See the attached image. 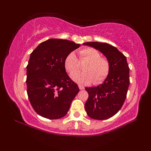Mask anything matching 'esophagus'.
Masks as SVG:
<instances>
[{
	"label": "esophagus",
	"mask_w": 151,
	"mask_h": 151,
	"mask_svg": "<svg viewBox=\"0 0 151 151\" xmlns=\"http://www.w3.org/2000/svg\"><path fill=\"white\" fill-rule=\"evenodd\" d=\"M79 89L81 90V89H84V87L83 86H81V85H79Z\"/></svg>",
	"instance_id": "obj_1"
}]
</instances>
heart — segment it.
<instances>
[{"instance_id": "b5f03b06", "label": "heart", "mask_w": 151, "mask_h": 151, "mask_svg": "<svg viewBox=\"0 0 151 151\" xmlns=\"http://www.w3.org/2000/svg\"><path fill=\"white\" fill-rule=\"evenodd\" d=\"M79 55V61L86 62L82 67L84 72L73 73L79 69V62L73 52L69 53L64 61L65 70L69 74H72V79L79 84H89L93 81V84H98L104 80L109 72L108 60L100 58L99 52L92 47L81 49Z\"/></svg>"}]
</instances>
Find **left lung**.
Listing matches in <instances>:
<instances>
[{
  "mask_svg": "<svg viewBox=\"0 0 151 151\" xmlns=\"http://www.w3.org/2000/svg\"><path fill=\"white\" fill-rule=\"evenodd\" d=\"M103 54L109 63V72L103 84L86 87L89 98L85 110L90 118L104 120L115 115L126 98L130 84L129 67L126 58L115 47L99 42H84Z\"/></svg>",
  "mask_w": 151,
  "mask_h": 151,
  "instance_id": "left-lung-1",
  "label": "left lung"
}]
</instances>
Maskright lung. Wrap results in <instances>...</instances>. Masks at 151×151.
Segmentation results:
<instances>
[{
	"instance_id": "right-lung-1",
	"label": "right lung",
	"mask_w": 151,
	"mask_h": 151,
	"mask_svg": "<svg viewBox=\"0 0 151 151\" xmlns=\"http://www.w3.org/2000/svg\"><path fill=\"white\" fill-rule=\"evenodd\" d=\"M80 46L72 41L50 39L30 54L27 66V93L32 108L41 116L58 119L65 116L79 91L66 72L67 55Z\"/></svg>"
}]
</instances>
